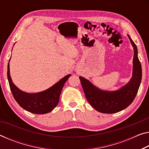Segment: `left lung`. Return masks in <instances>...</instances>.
Here are the masks:
<instances>
[{
  "label": "left lung",
  "mask_w": 149,
  "mask_h": 149,
  "mask_svg": "<svg viewBox=\"0 0 149 149\" xmlns=\"http://www.w3.org/2000/svg\"><path fill=\"white\" fill-rule=\"evenodd\" d=\"M133 47V75L124 86L115 91L102 90L84 77L79 76L82 88L89 104L103 113H115L125 109L131 104L137 93L141 79L142 68L138 58L137 48L129 35H127Z\"/></svg>",
  "instance_id": "obj_1"
}]
</instances>
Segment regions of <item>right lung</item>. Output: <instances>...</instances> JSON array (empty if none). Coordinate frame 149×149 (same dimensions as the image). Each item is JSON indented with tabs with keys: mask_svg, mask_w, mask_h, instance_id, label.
I'll return each mask as SVG.
<instances>
[{
	"mask_svg": "<svg viewBox=\"0 0 149 149\" xmlns=\"http://www.w3.org/2000/svg\"><path fill=\"white\" fill-rule=\"evenodd\" d=\"M71 75V74L65 75L57 83L46 90L38 93H31L20 90L13 83L10 74L9 62L7 69L9 86L16 102L25 110L35 114H46L51 112L58 105L63 87Z\"/></svg>",
	"mask_w": 149,
	"mask_h": 149,
	"instance_id": "1",
	"label": "right lung"
}]
</instances>
